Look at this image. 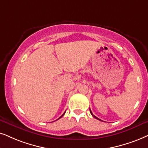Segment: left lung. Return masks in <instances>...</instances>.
Listing matches in <instances>:
<instances>
[{
    "mask_svg": "<svg viewBox=\"0 0 148 148\" xmlns=\"http://www.w3.org/2000/svg\"><path fill=\"white\" fill-rule=\"evenodd\" d=\"M89 111H90V113H91V115H92V116H93V117H95V118H96V119H98V120H100V121H101V119H99V118H98V117H96V116H95L94 115H93V114L92 113V112H91V110H90V108H89Z\"/></svg>",
    "mask_w": 148,
    "mask_h": 148,
    "instance_id": "obj_1",
    "label": "left lung"
}]
</instances>
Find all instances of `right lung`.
<instances>
[{
  "instance_id": "add662e5",
  "label": "right lung",
  "mask_w": 148,
  "mask_h": 148,
  "mask_svg": "<svg viewBox=\"0 0 148 148\" xmlns=\"http://www.w3.org/2000/svg\"><path fill=\"white\" fill-rule=\"evenodd\" d=\"M65 113H63V115H61V117H59V119H60V118H61V117H63V115H64V114H65Z\"/></svg>"
}]
</instances>
